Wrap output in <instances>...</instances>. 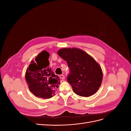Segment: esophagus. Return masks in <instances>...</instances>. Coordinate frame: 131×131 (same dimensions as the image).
Masks as SVG:
<instances>
[{
    "label": "esophagus",
    "instance_id": "obj_1",
    "mask_svg": "<svg viewBox=\"0 0 131 131\" xmlns=\"http://www.w3.org/2000/svg\"><path fill=\"white\" fill-rule=\"evenodd\" d=\"M59 78H60L61 79H62V80H64L65 79V77L63 75H61L60 76H59Z\"/></svg>",
    "mask_w": 131,
    "mask_h": 131
}]
</instances>
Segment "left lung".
Listing matches in <instances>:
<instances>
[{
	"label": "left lung",
	"instance_id": "1",
	"mask_svg": "<svg viewBox=\"0 0 131 131\" xmlns=\"http://www.w3.org/2000/svg\"><path fill=\"white\" fill-rule=\"evenodd\" d=\"M58 54L68 63L70 74L67 81L78 96L94 94L101 85L103 72L100 64L90 54L77 48L61 49Z\"/></svg>",
	"mask_w": 131,
	"mask_h": 131
}]
</instances>
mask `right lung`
<instances>
[{
	"label": "right lung",
	"mask_w": 131,
	"mask_h": 131,
	"mask_svg": "<svg viewBox=\"0 0 131 131\" xmlns=\"http://www.w3.org/2000/svg\"><path fill=\"white\" fill-rule=\"evenodd\" d=\"M50 54L43 51L31 61L27 68L25 78L31 92L39 98H50L54 96L59 84V77L49 67Z\"/></svg>",
	"instance_id": "obj_1"
}]
</instances>
